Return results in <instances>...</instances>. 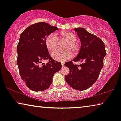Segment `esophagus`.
Returning <instances> with one entry per match:
<instances>
[{
    "label": "esophagus",
    "mask_w": 121,
    "mask_h": 121,
    "mask_svg": "<svg viewBox=\"0 0 121 121\" xmlns=\"http://www.w3.org/2000/svg\"><path fill=\"white\" fill-rule=\"evenodd\" d=\"M64 63L63 62H62V67H64Z\"/></svg>",
    "instance_id": "1"
}]
</instances>
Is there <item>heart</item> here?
<instances>
[{"label":"heart","instance_id":"obj_1","mask_svg":"<svg viewBox=\"0 0 121 121\" xmlns=\"http://www.w3.org/2000/svg\"><path fill=\"white\" fill-rule=\"evenodd\" d=\"M61 39L67 42L65 45L64 50H56L52 53L54 59L58 61H65L70 59L74 55L78 54L80 49V46L77 40V37L73 32L65 31L60 33ZM46 44L49 52H52L58 47L59 39L56 34L49 35L46 39Z\"/></svg>","mask_w":121,"mask_h":121}]
</instances>
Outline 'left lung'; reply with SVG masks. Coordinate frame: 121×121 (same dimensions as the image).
<instances>
[{
    "instance_id": "left-lung-1",
    "label": "left lung",
    "mask_w": 121,
    "mask_h": 121,
    "mask_svg": "<svg viewBox=\"0 0 121 121\" xmlns=\"http://www.w3.org/2000/svg\"><path fill=\"white\" fill-rule=\"evenodd\" d=\"M74 30L80 39L81 48L77 57L64 64L69 69V74L65 76V79L72 88L82 91L91 86L98 79L106 52L105 44L100 38L84 28ZM73 61H80L82 63L74 65Z\"/></svg>"
}]
</instances>
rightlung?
<instances>
[{"label":"right lung","mask_w":121,"mask_h":121,"mask_svg":"<svg viewBox=\"0 0 121 121\" xmlns=\"http://www.w3.org/2000/svg\"><path fill=\"white\" fill-rule=\"evenodd\" d=\"M56 30H58L57 27L47 23L38 22L29 26L20 35L17 46V64L21 79L32 91L48 88L54 74L62 68L61 63L51 57L46 44L47 36ZM46 59L49 62L42 64Z\"/></svg>","instance_id":"right-lung-1"}]
</instances>
